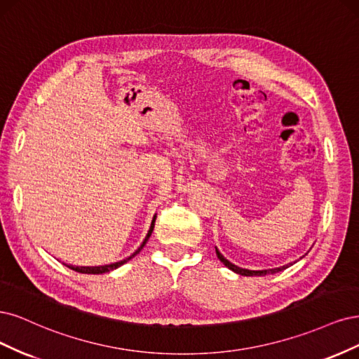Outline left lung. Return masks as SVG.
<instances>
[{
  "instance_id": "obj_1",
  "label": "left lung",
  "mask_w": 359,
  "mask_h": 359,
  "mask_svg": "<svg viewBox=\"0 0 359 359\" xmlns=\"http://www.w3.org/2000/svg\"><path fill=\"white\" fill-rule=\"evenodd\" d=\"M216 255H217L219 259H221V262L225 264V267H228L229 270H233V271H236L237 274H241V276H265V274H274V273H279V271H282V270L286 269V265H283V267H279V269L262 270V271H252V270H246V269H240V267H237V265L231 264L226 258H224V257L221 255V252H219L217 249H216Z\"/></svg>"
}]
</instances>
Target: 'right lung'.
Returning <instances> with one entry per match:
<instances>
[{
  "label": "right lung",
  "mask_w": 359,
  "mask_h": 359,
  "mask_svg": "<svg viewBox=\"0 0 359 359\" xmlns=\"http://www.w3.org/2000/svg\"><path fill=\"white\" fill-rule=\"evenodd\" d=\"M155 219H156V216L154 217V221H152V225H150V229H149V233H147V236H146V238H144V241L142 243V246L138 248L131 257H128L126 259H123V261H119V262H114V264H109V265H100V267H73V265H67L68 269H72V270H74V271H77V273H83V274H102V273H107V271H111V270H114V269H118V267H121V265H123L125 262H128L131 258H134L138 252H140L143 248H144V245H146V241L149 240V237H150V234H152V231H154V226H155Z\"/></svg>",
  "instance_id": "obj_1"
}]
</instances>
